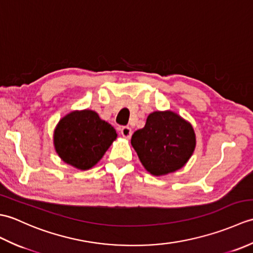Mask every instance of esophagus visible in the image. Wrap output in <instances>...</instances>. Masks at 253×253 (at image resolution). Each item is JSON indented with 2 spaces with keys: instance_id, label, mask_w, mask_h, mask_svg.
Returning <instances> with one entry per match:
<instances>
[{
  "instance_id": "esophagus-1",
  "label": "esophagus",
  "mask_w": 253,
  "mask_h": 253,
  "mask_svg": "<svg viewBox=\"0 0 253 253\" xmlns=\"http://www.w3.org/2000/svg\"><path fill=\"white\" fill-rule=\"evenodd\" d=\"M121 133H122V136H123L124 138H127V139H129V138L131 137V135H132L131 128H129V127H128V126H124V127H122V129H121Z\"/></svg>"
}]
</instances>
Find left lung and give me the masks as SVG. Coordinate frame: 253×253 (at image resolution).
Here are the masks:
<instances>
[{
    "mask_svg": "<svg viewBox=\"0 0 253 253\" xmlns=\"http://www.w3.org/2000/svg\"><path fill=\"white\" fill-rule=\"evenodd\" d=\"M131 146L150 174L162 176L181 169L196 148L190 123L171 111L153 112L141 129L133 132Z\"/></svg>",
    "mask_w": 253,
    "mask_h": 253,
    "instance_id": "8db88e82",
    "label": "left lung"
}]
</instances>
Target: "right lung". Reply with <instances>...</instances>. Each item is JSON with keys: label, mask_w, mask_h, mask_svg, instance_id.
I'll return each instance as SVG.
<instances>
[{"label": "right lung", "mask_w": 253, "mask_h": 253, "mask_svg": "<svg viewBox=\"0 0 253 253\" xmlns=\"http://www.w3.org/2000/svg\"><path fill=\"white\" fill-rule=\"evenodd\" d=\"M116 137L114 127L95 112L84 110L69 113L58 122L53 141L64 162L85 170L99 162Z\"/></svg>", "instance_id": "obj_1"}]
</instances>
